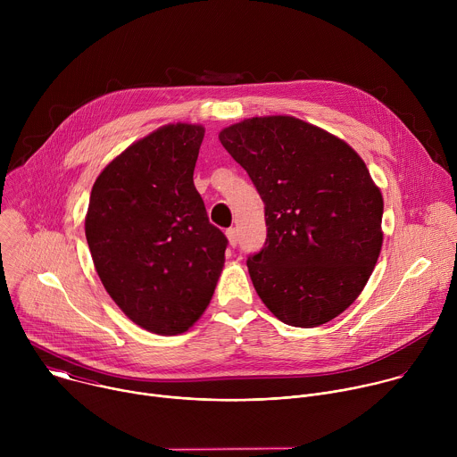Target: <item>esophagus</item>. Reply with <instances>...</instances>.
Returning <instances> with one entry per match:
<instances>
[{
  "mask_svg": "<svg viewBox=\"0 0 457 457\" xmlns=\"http://www.w3.org/2000/svg\"><path fill=\"white\" fill-rule=\"evenodd\" d=\"M226 237H228V244H229V247H235V245H237V242H238L237 229H235V228H229V229L226 231Z\"/></svg>",
  "mask_w": 457,
  "mask_h": 457,
  "instance_id": "obj_1",
  "label": "esophagus"
}]
</instances>
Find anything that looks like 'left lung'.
I'll use <instances>...</instances> for the list:
<instances>
[{
  "label": "left lung",
  "mask_w": 457,
  "mask_h": 457,
  "mask_svg": "<svg viewBox=\"0 0 457 457\" xmlns=\"http://www.w3.org/2000/svg\"><path fill=\"white\" fill-rule=\"evenodd\" d=\"M219 139L266 204V245L247 260L260 300L293 328L331 321L360 296L383 244V197L363 159L293 115L249 117Z\"/></svg>",
  "instance_id": "left-lung-1"
}]
</instances>
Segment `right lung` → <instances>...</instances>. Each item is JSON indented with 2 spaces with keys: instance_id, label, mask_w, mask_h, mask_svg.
I'll return each instance as SVG.
<instances>
[{
  "instance_id": "1",
  "label": "right lung",
  "mask_w": 457,
  "mask_h": 457,
  "mask_svg": "<svg viewBox=\"0 0 457 457\" xmlns=\"http://www.w3.org/2000/svg\"><path fill=\"white\" fill-rule=\"evenodd\" d=\"M204 132L170 122L129 145L96 179L85 217L106 293L162 337L186 333L204 314L226 262L228 240L193 184Z\"/></svg>"
}]
</instances>
